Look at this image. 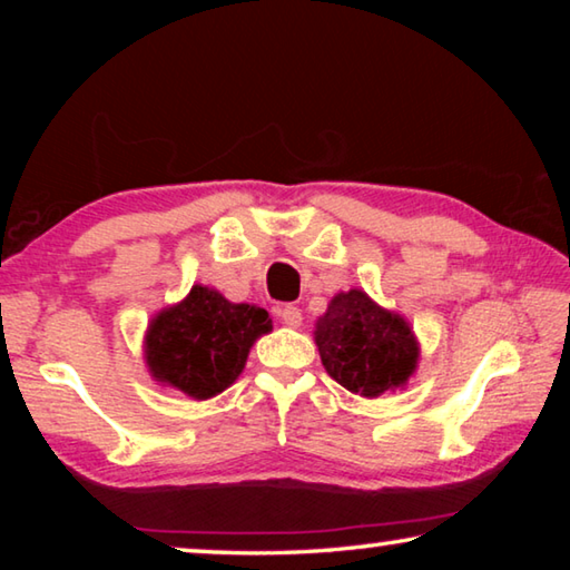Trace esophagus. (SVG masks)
<instances>
[{
	"mask_svg": "<svg viewBox=\"0 0 570 570\" xmlns=\"http://www.w3.org/2000/svg\"><path fill=\"white\" fill-rule=\"evenodd\" d=\"M278 320H282L286 326H292V330H296V326H302V308L282 306L278 308Z\"/></svg>",
	"mask_w": 570,
	"mask_h": 570,
	"instance_id": "obj_1",
	"label": "esophagus"
}]
</instances>
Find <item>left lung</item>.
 Wrapping results in <instances>:
<instances>
[{"mask_svg": "<svg viewBox=\"0 0 570 570\" xmlns=\"http://www.w3.org/2000/svg\"><path fill=\"white\" fill-rule=\"evenodd\" d=\"M314 340L330 377L362 397L400 387L417 364L410 324L384 312L360 288L332 298Z\"/></svg>", "mask_w": 570, "mask_h": 570, "instance_id": "obj_1", "label": "left lung"}]
</instances>
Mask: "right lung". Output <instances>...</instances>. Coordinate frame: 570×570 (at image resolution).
I'll return each mask as SVG.
<instances>
[{
	"instance_id": "1",
	"label": "right lung",
	"mask_w": 570,
	"mask_h": 570,
	"mask_svg": "<svg viewBox=\"0 0 570 570\" xmlns=\"http://www.w3.org/2000/svg\"><path fill=\"white\" fill-rule=\"evenodd\" d=\"M268 330L266 308L230 304L214 288L193 286L178 306L150 322L146 360L158 382L208 400L236 382L250 344Z\"/></svg>"
}]
</instances>
